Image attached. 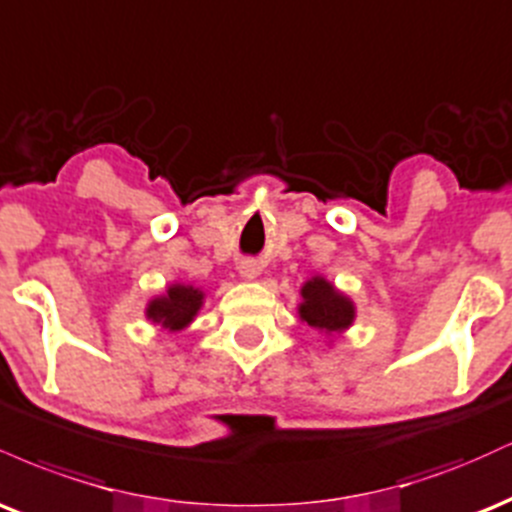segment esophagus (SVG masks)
<instances>
[{
	"instance_id": "1",
	"label": "esophagus",
	"mask_w": 512,
	"mask_h": 512,
	"mask_svg": "<svg viewBox=\"0 0 512 512\" xmlns=\"http://www.w3.org/2000/svg\"><path fill=\"white\" fill-rule=\"evenodd\" d=\"M238 272L243 279H255V276L260 274V264H257L255 260H243L238 264Z\"/></svg>"
}]
</instances>
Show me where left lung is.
Returning <instances> with one entry per match:
<instances>
[{
    "label": "left lung",
    "mask_w": 512,
    "mask_h": 512,
    "mask_svg": "<svg viewBox=\"0 0 512 512\" xmlns=\"http://www.w3.org/2000/svg\"><path fill=\"white\" fill-rule=\"evenodd\" d=\"M303 303L298 308L301 320L308 322L313 330L334 334L344 332L346 327H351L354 322V303L349 298L342 296L327 279L322 276H313L310 281H305L301 289Z\"/></svg>",
    "instance_id": "8db88e82"
}]
</instances>
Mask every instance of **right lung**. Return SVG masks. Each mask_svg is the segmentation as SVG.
Returning <instances> with one entry per match:
<instances>
[{"mask_svg": "<svg viewBox=\"0 0 512 512\" xmlns=\"http://www.w3.org/2000/svg\"><path fill=\"white\" fill-rule=\"evenodd\" d=\"M204 293L192 286L173 284L161 298H154L146 308V317L154 320L156 325L166 327L170 332H178L182 327L190 325L195 320L197 310L202 308Z\"/></svg>", "mask_w": 512, "mask_h": 512, "instance_id": "1", "label": "right lung"}]
</instances>
